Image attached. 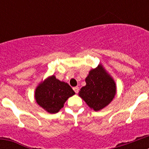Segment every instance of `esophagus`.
Returning a JSON list of instances; mask_svg holds the SVG:
<instances>
[{"mask_svg": "<svg viewBox=\"0 0 149 149\" xmlns=\"http://www.w3.org/2000/svg\"><path fill=\"white\" fill-rule=\"evenodd\" d=\"M74 91L75 92V93H78L79 92V87L78 86H75V87H73Z\"/></svg>", "mask_w": 149, "mask_h": 149, "instance_id": "1", "label": "esophagus"}]
</instances>
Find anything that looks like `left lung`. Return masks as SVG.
Listing matches in <instances>:
<instances>
[{
    "label": "left lung",
    "mask_w": 149,
    "mask_h": 149,
    "mask_svg": "<svg viewBox=\"0 0 149 149\" xmlns=\"http://www.w3.org/2000/svg\"><path fill=\"white\" fill-rule=\"evenodd\" d=\"M85 81L86 86L81 88L79 95L91 109L98 111L113 99L116 93L115 81L101 64L90 70Z\"/></svg>",
    "instance_id": "obj_1"
}]
</instances>
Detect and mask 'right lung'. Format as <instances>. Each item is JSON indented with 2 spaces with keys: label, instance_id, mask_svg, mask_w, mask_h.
I'll return each mask as SVG.
<instances>
[{
  "label": "right lung",
  "instance_id": "obj_1",
  "mask_svg": "<svg viewBox=\"0 0 149 149\" xmlns=\"http://www.w3.org/2000/svg\"><path fill=\"white\" fill-rule=\"evenodd\" d=\"M74 92L67 83L50 76L39 84L35 91V99L38 104L50 113H56L63 108L64 103Z\"/></svg>",
  "mask_w": 149,
  "mask_h": 149
}]
</instances>
